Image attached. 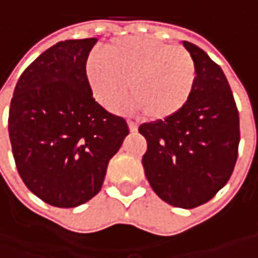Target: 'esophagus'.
Returning <instances> with one entry per match:
<instances>
[{"instance_id": "1", "label": "esophagus", "mask_w": 258, "mask_h": 258, "mask_svg": "<svg viewBox=\"0 0 258 258\" xmlns=\"http://www.w3.org/2000/svg\"><path fill=\"white\" fill-rule=\"evenodd\" d=\"M127 126H129V131H131V132H136V131H138V123H136V122L127 120Z\"/></svg>"}]
</instances>
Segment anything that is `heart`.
Wrapping results in <instances>:
<instances>
[{"label":"heart","instance_id":"1","mask_svg":"<svg viewBox=\"0 0 258 258\" xmlns=\"http://www.w3.org/2000/svg\"><path fill=\"white\" fill-rule=\"evenodd\" d=\"M86 79L93 97L104 107L114 104L126 86L124 109L134 113L144 110L149 120L162 122L181 113L189 102L197 69L182 47L132 35L107 44L104 57L90 55Z\"/></svg>","mask_w":258,"mask_h":258}]
</instances>
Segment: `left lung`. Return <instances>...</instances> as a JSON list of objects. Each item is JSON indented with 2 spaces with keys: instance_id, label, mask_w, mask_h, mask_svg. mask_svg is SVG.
Here are the masks:
<instances>
[{
  "instance_id": "obj_1",
  "label": "left lung",
  "mask_w": 258,
  "mask_h": 258,
  "mask_svg": "<svg viewBox=\"0 0 258 258\" xmlns=\"http://www.w3.org/2000/svg\"><path fill=\"white\" fill-rule=\"evenodd\" d=\"M197 79L181 113L139 126L148 149L145 175L155 194L179 208L208 203L228 182L238 156L240 117L221 67L189 41Z\"/></svg>"
}]
</instances>
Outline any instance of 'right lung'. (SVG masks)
<instances>
[{
    "label": "right lung",
    "instance_id": "add662e5",
    "mask_svg": "<svg viewBox=\"0 0 258 258\" xmlns=\"http://www.w3.org/2000/svg\"><path fill=\"white\" fill-rule=\"evenodd\" d=\"M97 38L60 41L20 76L8 132L17 171L31 192L58 208L100 191L129 127L93 99L86 61Z\"/></svg>",
    "mask_w": 258,
    "mask_h": 258
}]
</instances>
